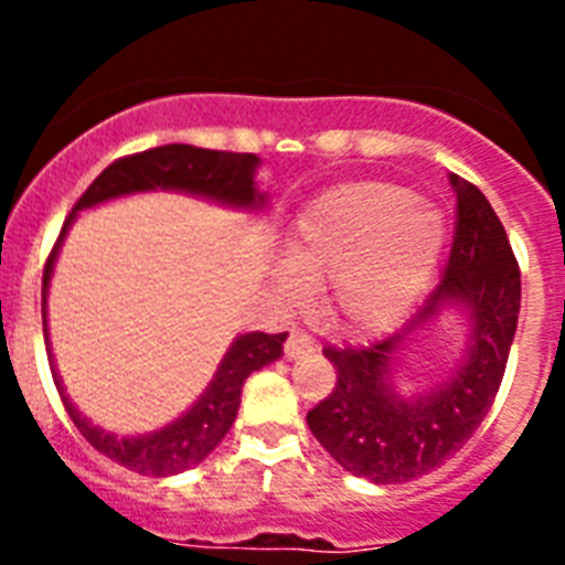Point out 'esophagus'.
I'll list each match as a JSON object with an SVG mask.
<instances>
[{
	"mask_svg": "<svg viewBox=\"0 0 565 565\" xmlns=\"http://www.w3.org/2000/svg\"><path fill=\"white\" fill-rule=\"evenodd\" d=\"M313 351V339L308 333L291 331V337L286 339V356L288 359H299L306 356V353Z\"/></svg>",
	"mask_w": 565,
	"mask_h": 565,
	"instance_id": "obj_1",
	"label": "esophagus"
}]
</instances>
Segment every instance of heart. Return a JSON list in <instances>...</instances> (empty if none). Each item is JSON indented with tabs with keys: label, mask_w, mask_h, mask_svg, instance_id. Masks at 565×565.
<instances>
[{
	"label": "heart",
	"mask_w": 565,
	"mask_h": 565,
	"mask_svg": "<svg viewBox=\"0 0 565 565\" xmlns=\"http://www.w3.org/2000/svg\"><path fill=\"white\" fill-rule=\"evenodd\" d=\"M444 217L407 189L353 183L326 192L297 217L288 266L274 271L291 302L328 286V313L353 333H382L411 311L441 257Z\"/></svg>",
	"instance_id": "b5f03b06"
}]
</instances>
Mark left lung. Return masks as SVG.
<instances>
[{"label": "left lung", "mask_w": 565, "mask_h": 565, "mask_svg": "<svg viewBox=\"0 0 565 565\" xmlns=\"http://www.w3.org/2000/svg\"><path fill=\"white\" fill-rule=\"evenodd\" d=\"M456 192V232L441 282L402 331L371 344L333 348L326 359L337 384L308 411V427L342 469L373 483L416 481L456 456L501 387L521 311V268L481 189L450 172ZM447 305H461L473 319L463 365L430 394L398 399L390 387L397 348Z\"/></svg>", "instance_id": "obj_1"}]
</instances>
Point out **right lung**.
I'll use <instances>...</instances> for the list:
<instances>
[{"mask_svg":"<svg viewBox=\"0 0 565 565\" xmlns=\"http://www.w3.org/2000/svg\"><path fill=\"white\" fill-rule=\"evenodd\" d=\"M257 154L248 152H217V149L189 147V143H167V147H154L147 152L124 154L118 161L109 163L96 181L89 183L87 192L82 194L64 221L62 234H58L56 246L50 252L44 263L42 277V322L47 326V282L53 274V259H56L62 237L67 232L73 214L82 209L96 206V203L109 201V198H121L129 192H147V189H181V192L203 194L212 201L228 203V206L254 209L266 203V194L254 189V169H257ZM288 333H246L228 348L226 359L221 362L214 373L212 384L206 387L192 411L172 422L169 427L149 436L138 438H118L113 433H104L87 422L82 413L73 407V402L64 393L56 371L53 382L58 387V396L64 402V411L73 418L84 438L96 447L102 456L113 458L115 463L141 472V476L167 478L174 472L201 463L209 452L223 441L228 427L237 418L239 393L243 382L259 371L263 364L274 362L282 356V342ZM47 342V331H44Z\"/></svg>","mask_w":565,"mask_h":565,"instance_id":"1","label":"right lung"}]
</instances>
